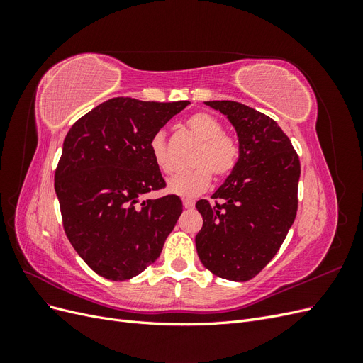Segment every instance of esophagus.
<instances>
[{
	"label": "esophagus",
	"mask_w": 363,
	"mask_h": 363,
	"mask_svg": "<svg viewBox=\"0 0 363 363\" xmlns=\"http://www.w3.org/2000/svg\"><path fill=\"white\" fill-rule=\"evenodd\" d=\"M183 207L188 208V211H191V208L195 207V201L191 200V199H184V200H183Z\"/></svg>",
	"instance_id": "esophagus-1"
}]
</instances>
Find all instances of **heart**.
<instances>
[{
	"label": "heart",
	"mask_w": 363,
	"mask_h": 363,
	"mask_svg": "<svg viewBox=\"0 0 363 363\" xmlns=\"http://www.w3.org/2000/svg\"><path fill=\"white\" fill-rule=\"evenodd\" d=\"M186 127L191 133L201 140V147L196 150L194 168L189 172L174 175L168 180V191L180 196H195L203 194L212 182V174L218 179H224L232 172L239 160V144L232 136L224 133L221 121L211 113L199 112L188 118ZM151 156L157 168L171 172L168 159L167 136L163 131H156L150 140Z\"/></svg>",
	"instance_id": "obj_1"
}]
</instances>
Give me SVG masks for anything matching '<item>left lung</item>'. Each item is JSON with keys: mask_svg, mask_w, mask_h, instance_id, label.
I'll return each instance as SVG.
<instances>
[{"mask_svg": "<svg viewBox=\"0 0 363 363\" xmlns=\"http://www.w3.org/2000/svg\"><path fill=\"white\" fill-rule=\"evenodd\" d=\"M236 130L239 160L212 195L196 203L195 236L203 265L215 276L247 281L277 255L298 207L300 160L276 121L236 101H206Z\"/></svg>", "mask_w": 363, "mask_h": 363, "instance_id": "8db88e82", "label": "left lung"}]
</instances>
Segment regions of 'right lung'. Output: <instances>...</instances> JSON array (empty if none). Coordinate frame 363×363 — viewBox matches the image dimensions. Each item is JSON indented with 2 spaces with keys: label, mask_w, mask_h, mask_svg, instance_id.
Returning <instances> with one entry per match:
<instances>
[{
  "label": "right lung",
  "mask_w": 363,
  "mask_h": 363,
  "mask_svg": "<svg viewBox=\"0 0 363 363\" xmlns=\"http://www.w3.org/2000/svg\"><path fill=\"white\" fill-rule=\"evenodd\" d=\"M188 104L112 98L65 138L54 175L63 228L98 276L128 280L160 256L183 204L177 195L142 200L164 188L150 140Z\"/></svg>",
  "instance_id": "1"
}]
</instances>
